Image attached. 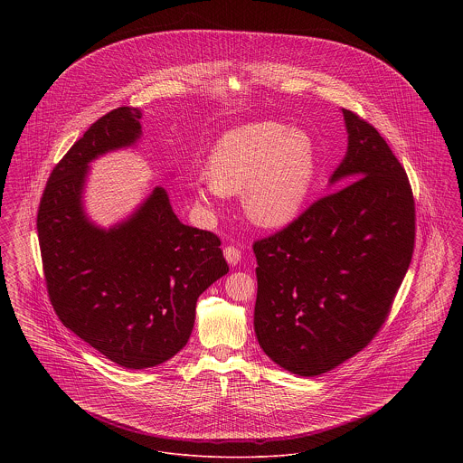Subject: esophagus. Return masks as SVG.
Instances as JSON below:
<instances>
[{
  "label": "esophagus",
  "instance_id": "1",
  "mask_svg": "<svg viewBox=\"0 0 463 463\" xmlns=\"http://www.w3.org/2000/svg\"><path fill=\"white\" fill-rule=\"evenodd\" d=\"M223 257H225L227 264L232 265V267H236V265L241 262V251L238 248H234V246H227L223 250Z\"/></svg>",
  "mask_w": 463,
  "mask_h": 463
}]
</instances>
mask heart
<instances>
[{"label":"heart","instance_id":"heart-1","mask_svg":"<svg viewBox=\"0 0 463 463\" xmlns=\"http://www.w3.org/2000/svg\"><path fill=\"white\" fill-rule=\"evenodd\" d=\"M316 178V146L307 132L279 121H255L223 133L193 184V196L210 206L238 194L242 213L260 227H283L302 212Z\"/></svg>","mask_w":463,"mask_h":463}]
</instances>
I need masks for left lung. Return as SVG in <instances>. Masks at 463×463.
I'll return each instance as SVG.
<instances>
[{
    "label": "left lung",
    "instance_id": "obj_1",
    "mask_svg": "<svg viewBox=\"0 0 463 463\" xmlns=\"http://www.w3.org/2000/svg\"><path fill=\"white\" fill-rule=\"evenodd\" d=\"M340 110L347 153L328 180L335 191L253 246L257 340L298 376L326 373L370 344L413 255L404 168L370 123Z\"/></svg>",
    "mask_w": 463,
    "mask_h": 463
}]
</instances>
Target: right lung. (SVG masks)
I'll return each instance as SVG.
<instances>
[{
	"label": "right lung",
	"instance_id": "obj_1",
	"mask_svg": "<svg viewBox=\"0 0 463 463\" xmlns=\"http://www.w3.org/2000/svg\"><path fill=\"white\" fill-rule=\"evenodd\" d=\"M140 118L138 108H118L90 127L53 168L36 223L59 319L127 370L153 368L182 351L199 295L229 272L221 240L178 221L161 185L123 221H91L90 163L135 147Z\"/></svg>",
	"mask_w": 463,
	"mask_h": 463
}]
</instances>
